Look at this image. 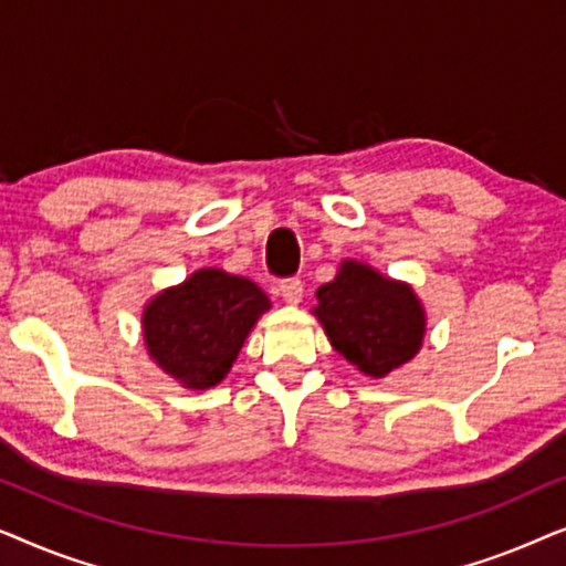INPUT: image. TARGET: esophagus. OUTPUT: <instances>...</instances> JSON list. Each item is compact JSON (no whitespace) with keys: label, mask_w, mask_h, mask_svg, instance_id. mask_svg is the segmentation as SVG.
I'll return each mask as SVG.
<instances>
[{"label":"esophagus","mask_w":566,"mask_h":566,"mask_svg":"<svg viewBox=\"0 0 566 566\" xmlns=\"http://www.w3.org/2000/svg\"><path fill=\"white\" fill-rule=\"evenodd\" d=\"M277 293H281L285 304L296 306L301 296H304V283H301L298 277H289V281H281V285H277Z\"/></svg>","instance_id":"esophagus-1"}]
</instances>
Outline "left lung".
<instances>
[{
	"label": "left lung",
	"instance_id": "8db88e82",
	"mask_svg": "<svg viewBox=\"0 0 566 566\" xmlns=\"http://www.w3.org/2000/svg\"><path fill=\"white\" fill-rule=\"evenodd\" d=\"M312 314L332 347L370 378L407 366L428 329V314L412 285L358 260L339 262L335 281L316 291Z\"/></svg>",
	"mask_w": 566,
	"mask_h": 566
}]
</instances>
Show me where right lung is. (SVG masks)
I'll use <instances>...</instances> for the list:
<instances>
[{"mask_svg": "<svg viewBox=\"0 0 566 566\" xmlns=\"http://www.w3.org/2000/svg\"><path fill=\"white\" fill-rule=\"evenodd\" d=\"M270 306L265 291L250 277L200 268L146 301V353L185 389H213L227 378L244 339Z\"/></svg>", "mask_w": 566, "mask_h": 566, "instance_id": "1", "label": "right lung"}]
</instances>
